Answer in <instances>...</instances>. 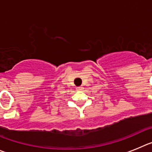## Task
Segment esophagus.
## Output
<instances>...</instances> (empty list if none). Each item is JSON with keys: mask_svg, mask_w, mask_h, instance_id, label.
Segmentation results:
<instances>
[{"mask_svg": "<svg viewBox=\"0 0 152 152\" xmlns=\"http://www.w3.org/2000/svg\"><path fill=\"white\" fill-rule=\"evenodd\" d=\"M83 87H82V86H79V87H76V90L77 91H82V90H83Z\"/></svg>", "mask_w": 152, "mask_h": 152, "instance_id": "obj_1", "label": "esophagus"}]
</instances>
